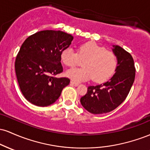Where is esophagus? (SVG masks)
Returning a JSON list of instances; mask_svg holds the SVG:
<instances>
[{
    "mask_svg": "<svg viewBox=\"0 0 150 150\" xmlns=\"http://www.w3.org/2000/svg\"><path fill=\"white\" fill-rule=\"evenodd\" d=\"M70 85L75 86V87H77V86L79 85V83H78V82H74V81H70Z\"/></svg>",
    "mask_w": 150,
    "mask_h": 150,
    "instance_id": "34e87169",
    "label": "esophagus"
}]
</instances>
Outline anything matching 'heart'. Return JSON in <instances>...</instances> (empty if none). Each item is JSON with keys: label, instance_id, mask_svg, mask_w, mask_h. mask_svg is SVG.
<instances>
[{"label": "heart", "instance_id": "1", "mask_svg": "<svg viewBox=\"0 0 150 150\" xmlns=\"http://www.w3.org/2000/svg\"><path fill=\"white\" fill-rule=\"evenodd\" d=\"M61 58L62 63L68 67H74L80 61H84L83 68H73L65 73L67 77L75 82L88 80L92 77L94 82H104L113 75L117 65L114 53L93 42L81 44L77 53L72 48L64 49Z\"/></svg>", "mask_w": 150, "mask_h": 150}]
</instances>
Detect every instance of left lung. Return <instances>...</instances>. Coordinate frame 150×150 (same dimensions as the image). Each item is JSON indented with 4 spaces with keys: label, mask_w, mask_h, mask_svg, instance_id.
I'll return each mask as SVG.
<instances>
[{
    "label": "left lung",
    "mask_w": 150,
    "mask_h": 150,
    "mask_svg": "<svg viewBox=\"0 0 150 150\" xmlns=\"http://www.w3.org/2000/svg\"><path fill=\"white\" fill-rule=\"evenodd\" d=\"M117 58L116 73L104 84L89 86L81 97L82 106L93 114L113 111L126 99L135 80V68L132 56L119 46H113Z\"/></svg>",
    "instance_id": "1"
}]
</instances>
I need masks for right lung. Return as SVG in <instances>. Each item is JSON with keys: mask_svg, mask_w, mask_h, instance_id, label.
Instances as JSON below:
<instances>
[{"mask_svg": "<svg viewBox=\"0 0 150 150\" xmlns=\"http://www.w3.org/2000/svg\"><path fill=\"white\" fill-rule=\"evenodd\" d=\"M73 39L71 34L61 31L44 30L22 44L15 59V73L22 94L32 104L44 107L53 104L69 85L67 77L53 75L63 72L61 53Z\"/></svg>", "mask_w": 150, "mask_h": 150, "instance_id": "right-lung-1", "label": "right lung"}]
</instances>
